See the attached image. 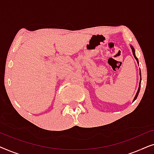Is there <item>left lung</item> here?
Returning <instances> with one entry per match:
<instances>
[{
  "label": "left lung",
  "mask_w": 154,
  "mask_h": 154,
  "mask_svg": "<svg viewBox=\"0 0 154 154\" xmlns=\"http://www.w3.org/2000/svg\"><path fill=\"white\" fill-rule=\"evenodd\" d=\"M131 49H132V53H133V55H134V58L136 59L137 62V63H138V64H139V61H138V59L137 58V57H136V55H135V52H134V48L132 47V46H131ZM140 75H141V73H140ZM140 84H141V82H140V86H139V88H138L137 92V94H136L135 97H134V100H133V101H134V100H136L138 94H139V92H140Z\"/></svg>",
  "instance_id": "1"
}]
</instances>
